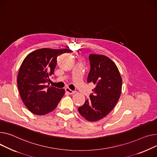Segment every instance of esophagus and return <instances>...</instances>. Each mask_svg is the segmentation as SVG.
Segmentation results:
<instances>
[{
	"label": "esophagus",
	"mask_w": 157,
	"mask_h": 157,
	"mask_svg": "<svg viewBox=\"0 0 157 157\" xmlns=\"http://www.w3.org/2000/svg\"><path fill=\"white\" fill-rule=\"evenodd\" d=\"M66 91L67 93H68L69 94H70V95H72V94L75 93V91L71 90L70 88H66Z\"/></svg>",
	"instance_id": "1"
}]
</instances>
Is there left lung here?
<instances>
[{
  "instance_id": "8db88e82",
  "label": "left lung",
  "mask_w": 157,
  "mask_h": 157,
  "mask_svg": "<svg viewBox=\"0 0 157 157\" xmlns=\"http://www.w3.org/2000/svg\"><path fill=\"white\" fill-rule=\"evenodd\" d=\"M89 60L87 81L96 86L78 112L86 120L95 122L107 116L116 106L121 94L122 80L117 66L107 56L90 54Z\"/></svg>"
}]
</instances>
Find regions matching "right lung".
I'll return each instance as SVG.
<instances>
[{
    "instance_id": "add662e5",
    "label": "right lung",
    "mask_w": 157,
    "mask_h": 157,
    "mask_svg": "<svg viewBox=\"0 0 157 157\" xmlns=\"http://www.w3.org/2000/svg\"><path fill=\"white\" fill-rule=\"evenodd\" d=\"M70 52L67 48H40L31 52L23 61L17 82L21 98L31 112L41 116L57 107L65 90L49 86V83L47 86L46 82L54 74L57 57Z\"/></svg>"
}]
</instances>
